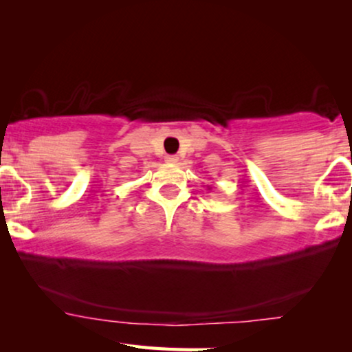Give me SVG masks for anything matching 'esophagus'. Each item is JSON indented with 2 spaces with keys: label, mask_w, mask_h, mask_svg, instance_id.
Returning <instances> with one entry per match:
<instances>
[{
  "label": "esophagus",
  "mask_w": 352,
  "mask_h": 352,
  "mask_svg": "<svg viewBox=\"0 0 352 352\" xmlns=\"http://www.w3.org/2000/svg\"><path fill=\"white\" fill-rule=\"evenodd\" d=\"M177 160H179V158H177L176 155H166L165 157V162L168 163V165H176Z\"/></svg>",
  "instance_id": "obj_1"
}]
</instances>
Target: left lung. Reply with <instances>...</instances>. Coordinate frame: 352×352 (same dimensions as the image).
<instances>
[{
  "mask_svg": "<svg viewBox=\"0 0 352 352\" xmlns=\"http://www.w3.org/2000/svg\"><path fill=\"white\" fill-rule=\"evenodd\" d=\"M210 189H211V187H210Z\"/></svg>",
  "mask_w": 352,
  "mask_h": 352,
  "instance_id": "8db88e82",
  "label": "left lung"
}]
</instances>
